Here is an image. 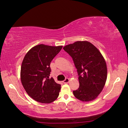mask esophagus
<instances>
[{"label": "esophagus", "instance_id": "1", "mask_svg": "<svg viewBox=\"0 0 128 128\" xmlns=\"http://www.w3.org/2000/svg\"><path fill=\"white\" fill-rule=\"evenodd\" d=\"M69 81H70V79H69V78H66V79H65V80L63 81V83H64V84H68V83L69 82Z\"/></svg>", "mask_w": 128, "mask_h": 128}]
</instances>
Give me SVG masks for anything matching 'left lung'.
Returning <instances> with one entry per match:
<instances>
[{
	"label": "left lung",
	"instance_id": "left-lung-1",
	"mask_svg": "<svg viewBox=\"0 0 128 128\" xmlns=\"http://www.w3.org/2000/svg\"><path fill=\"white\" fill-rule=\"evenodd\" d=\"M72 57L78 75L79 88L73 91L74 96L82 102L95 100L103 90L107 80V68L100 50L87 40L64 46Z\"/></svg>",
	"mask_w": 128,
	"mask_h": 128
}]
</instances>
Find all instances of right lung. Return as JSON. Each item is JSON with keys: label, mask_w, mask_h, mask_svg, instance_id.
I'll list each match as a JSON object with an SVG mask.
<instances>
[{"label": "right lung", "mask_w": 128, "mask_h": 128, "mask_svg": "<svg viewBox=\"0 0 128 128\" xmlns=\"http://www.w3.org/2000/svg\"><path fill=\"white\" fill-rule=\"evenodd\" d=\"M62 47L40 44L34 46L22 62L20 78L27 94L42 103H50L58 98L61 86L50 78V64Z\"/></svg>", "instance_id": "add662e5"}]
</instances>
